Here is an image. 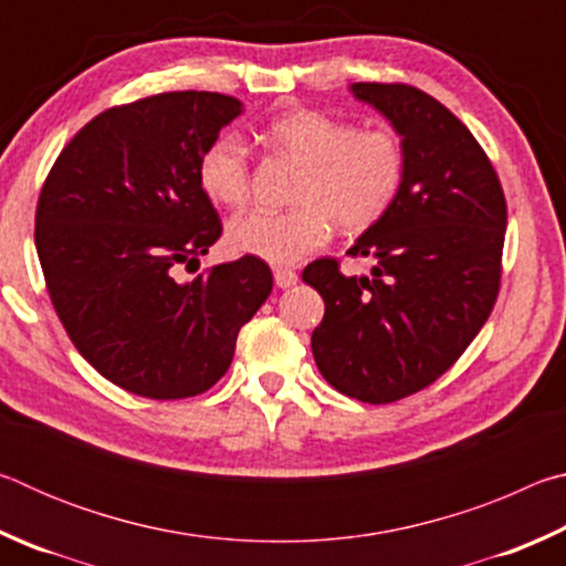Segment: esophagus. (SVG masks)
Masks as SVG:
<instances>
[{
    "mask_svg": "<svg viewBox=\"0 0 566 566\" xmlns=\"http://www.w3.org/2000/svg\"><path fill=\"white\" fill-rule=\"evenodd\" d=\"M296 280H300V276H296L294 270H286V266H276L274 270V284L280 286V290H290V286L296 284Z\"/></svg>",
    "mask_w": 566,
    "mask_h": 566,
    "instance_id": "obj_1",
    "label": "esophagus"
}]
</instances>
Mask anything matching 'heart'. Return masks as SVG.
Returning a JSON list of instances; mask_svg holds the SVG:
<instances>
[{
    "instance_id": "1",
    "label": "heart",
    "mask_w": 566,
    "mask_h": 566,
    "mask_svg": "<svg viewBox=\"0 0 566 566\" xmlns=\"http://www.w3.org/2000/svg\"><path fill=\"white\" fill-rule=\"evenodd\" d=\"M274 151L302 165L294 209L234 217L227 227L232 249L270 264H294L319 249L337 224L359 234L395 207L407 177V149L395 129H357L317 109H290L264 127ZM199 181L214 202L239 209L249 199V149L224 132L199 157Z\"/></svg>"
}]
</instances>
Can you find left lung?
<instances>
[{"instance_id":"1","label":"left lung","mask_w":566,"mask_h":566,"mask_svg":"<svg viewBox=\"0 0 566 566\" xmlns=\"http://www.w3.org/2000/svg\"><path fill=\"white\" fill-rule=\"evenodd\" d=\"M405 142L407 177L389 214L347 254L369 276L317 260L302 280L324 300L312 332L322 377L342 395L387 405L415 395L462 357L500 294L506 202L490 157L444 104L409 84L357 82Z\"/></svg>"}]
</instances>
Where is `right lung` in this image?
Wrapping results in <instances>:
<instances>
[{
    "mask_svg": "<svg viewBox=\"0 0 566 566\" xmlns=\"http://www.w3.org/2000/svg\"><path fill=\"white\" fill-rule=\"evenodd\" d=\"M242 102L165 92L112 107L74 134L36 205L34 244L56 317L112 385L147 399L202 395L224 377L237 334L272 292L242 256L179 282L219 234L199 157Z\"/></svg>",
    "mask_w": 566,
    "mask_h": 566,
    "instance_id": "right-lung-1",
    "label": "right lung"
}]
</instances>
